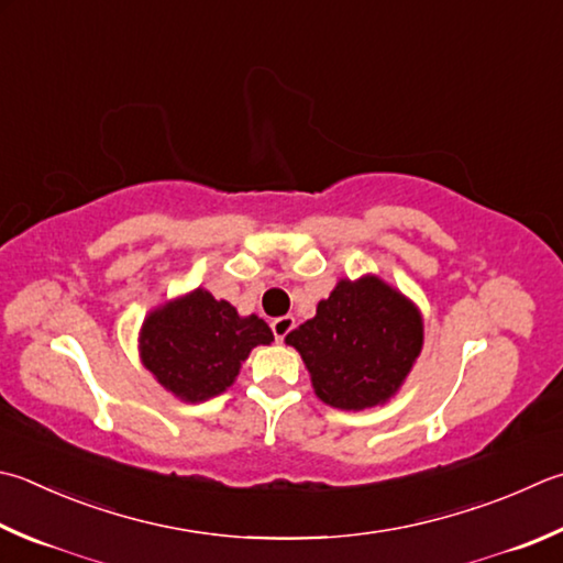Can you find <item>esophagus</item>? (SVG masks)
Segmentation results:
<instances>
[{
	"label": "esophagus",
	"instance_id": "esophagus-1",
	"mask_svg": "<svg viewBox=\"0 0 563 563\" xmlns=\"http://www.w3.org/2000/svg\"><path fill=\"white\" fill-rule=\"evenodd\" d=\"M269 325H272L274 338H277V341L282 343L284 338L294 331L296 323H294V316H279V318H274V321H272Z\"/></svg>",
	"mask_w": 563,
	"mask_h": 563
}]
</instances>
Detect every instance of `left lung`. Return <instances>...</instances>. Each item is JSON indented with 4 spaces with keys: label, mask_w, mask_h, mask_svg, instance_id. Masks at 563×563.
Listing matches in <instances>:
<instances>
[{
    "label": "left lung",
    "mask_w": 563,
    "mask_h": 563,
    "mask_svg": "<svg viewBox=\"0 0 563 563\" xmlns=\"http://www.w3.org/2000/svg\"><path fill=\"white\" fill-rule=\"evenodd\" d=\"M423 341L421 316L385 282H341L311 321L286 335L311 373L316 395L338 409H365L395 395Z\"/></svg>",
    "instance_id": "left-lung-1"
}]
</instances>
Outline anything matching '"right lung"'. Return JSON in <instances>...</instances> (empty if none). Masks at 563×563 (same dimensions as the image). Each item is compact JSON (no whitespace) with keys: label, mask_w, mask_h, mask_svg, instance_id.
Wrapping results in <instances>:
<instances>
[{"label":"right lung","mask_w":563,"mask_h":563,"mask_svg":"<svg viewBox=\"0 0 563 563\" xmlns=\"http://www.w3.org/2000/svg\"><path fill=\"white\" fill-rule=\"evenodd\" d=\"M272 341L262 318H242L228 301L196 289L146 318L142 360L168 391L200 401L225 391L250 350Z\"/></svg>","instance_id":"obj_1"}]
</instances>
